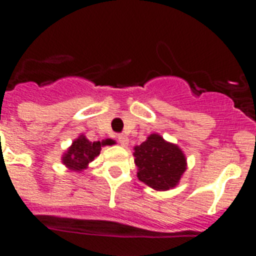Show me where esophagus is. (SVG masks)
Instances as JSON below:
<instances>
[{"label": "esophagus", "instance_id": "obj_1", "mask_svg": "<svg viewBox=\"0 0 256 256\" xmlns=\"http://www.w3.org/2000/svg\"><path fill=\"white\" fill-rule=\"evenodd\" d=\"M118 142H119V144H120V146L126 148V146H128V142H130V140H128V137H126V136L120 134V136H118Z\"/></svg>", "mask_w": 256, "mask_h": 256}]
</instances>
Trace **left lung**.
<instances>
[{
	"mask_svg": "<svg viewBox=\"0 0 256 256\" xmlns=\"http://www.w3.org/2000/svg\"><path fill=\"white\" fill-rule=\"evenodd\" d=\"M133 150L137 178L156 191H168L177 186L187 169L182 148L158 133H151Z\"/></svg>",
	"mask_w": 256,
	"mask_h": 256,
	"instance_id": "left-lung-1",
	"label": "left lung"
}]
</instances>
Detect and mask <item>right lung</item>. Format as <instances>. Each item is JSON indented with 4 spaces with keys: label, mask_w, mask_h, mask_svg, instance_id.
<instances>
[{
    "label": "right lung",
    "mask_w": 256,
    "mask_h": 256,
    "mask_svg": "<svg viewBox=\"0 0 256 256\" xmlns=\"http://www.w3.org/2000/svg\"><path fill=\"white\" fill-rule=\"evenodd\" d=\"M115 141L112 138H106L102 141L91 142L84 134H80L78 138L72 142L62 156L61 162L68 169L73 172H83L88 168V164L94 162V158L100 155L101 148L104 146H112Z\"/></svg>",
    "instance_id": "right-lung-1"
}]
</instances>
